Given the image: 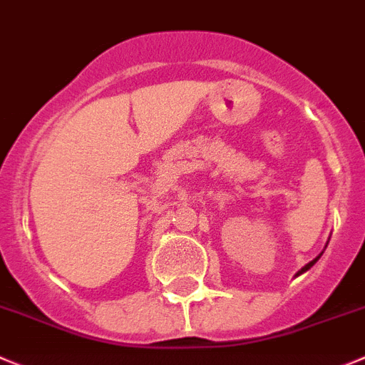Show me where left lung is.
Returning <instances> with one entry per match:
<instances>
[{
    "label": "left lung",
    "mask_w": 365,
    "mask_h": 365,
    "mask_svg": "<svg viewBox=\"0 0 365 365\" xmlns=\"http://www.w3.org/2000/svg\"><path fill=\"white\" fill-rule=\"evenodd\" d=\"M319 258H321V255H319V256H317V258H315V259H312V262H310V263H307V265H304V267H303V269H301V270H299V274L307 272V270H308V269H310V267H312V265H314V263H315V262H317V259H319Z\"/></svg>",
    "instance_id": "8db88e82"
}]
</instances>
